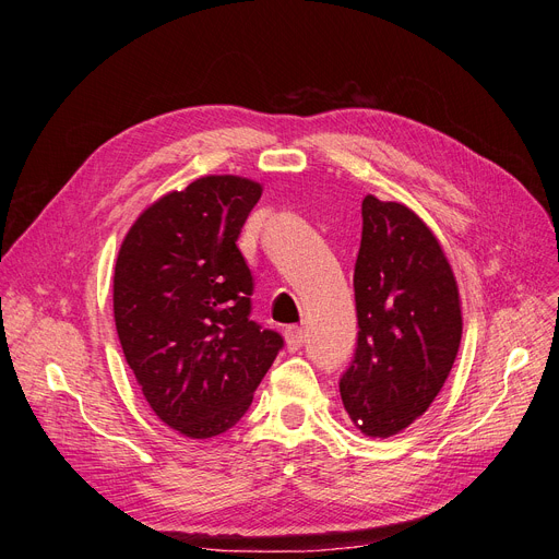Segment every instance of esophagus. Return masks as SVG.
<instances>
[{
  "instance_id": "1",
  "label": "esophagus",
  "mask_w": 559,
  "mask_h": 559,
  "mask_svg": "<svg viewBox=\"0 0 559 559\" xmlns=\"http://www.w3.org/2000/svg\"><path fill=\"white\" fill-rule=\"evenodd\" d=\"M285 340H287V348L292 350V354H295V350H299V348L304 346L306 333H304V329H299V326H289V329L285 331Z\"/></svg>"
}]
</instances>
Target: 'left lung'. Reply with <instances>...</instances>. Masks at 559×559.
<instances>
[{
    "instance_id": "8db88e82",
    "label": "left lung",
    "mask_w": 559,
    "mask_h": 559,
    "mask_svg": "<svg viewBox=\"0 0 559 559\" xmlns=\"http://www.w3.org/2000/svg\"><path fill=\"white\" fill-rule=\"evenodd\" d=\"M354 289L358 340L340 394L362 432L390 437L426 413L455 362L457 285L430 228L403 203L369 194Z\"/></svg>"
}]
</instances>
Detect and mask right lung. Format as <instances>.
I'll return each mask as SVG.
<instances>
[{
  "label": "right lung",
  "instance_id": "add662e5",
  "mask_svg": "<svg viewBox=\"0 0 559 559\" xmlns=\"http://www.w3.org/2000/svg\"><path fill=\"white\" fill-rule=\"evenodd\" d=\"M260 194L240 176H203L150 205L117 255L124 358L146 403L186 437L238 424L285 344L251 319L253 276L235 245Z\"/></svg>",
  "mask_w": 559,
  "mask_h": 559
}]
</instances>
